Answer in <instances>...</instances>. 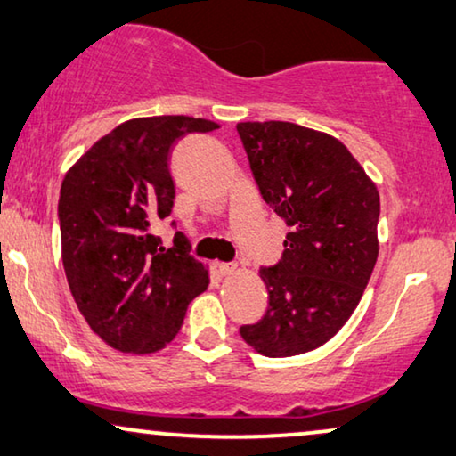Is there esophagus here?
<instances>
[{
  "instance_id": "obj_1",
  "label": "esophagus",
  "mask_w": 456,
  "mask_h": 456,
  "mask_svg": "<svg viewBox=\"0 0 456 456\" xmlns=\"http://www.w3.org/2000/svg\"><path fill=\"white\" fill-rule=\"evenodd\" d=\"M216 268H219V274H223V277H229V274L235 273L237 266L235 265H225V262H219Z\"/></svg>"
}]
</instances>
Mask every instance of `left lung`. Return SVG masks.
<instances>
[{"instance_id":"1","label":"left lung","mask_w":456,"mask_h":456,"mask_svg":"<svg viewBox=\"0 0 456 456\" xmlns=\"http://www.w3.org/2000/svg\"><path fill=\"white\" fill-rule=\"evenodd\" d=\"M265 202L289 233L283 260L262 268L265 318L241 326L266 357L318 349L343 329L378 260L380 196L341 140L291 121L237 124Z\"/></svg>"}]
</instances>
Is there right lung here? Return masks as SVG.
Listing matches in <instances>:
<instances>
[{
    "mask_svg": "<svg viewBox=\"0 0 456 456\" xmlns=\"http://www.w3.org/2000/svg\"><path fill=\"white\" fill-rule=\"evenodd\" d=\"M216 127L188 115L127 119L63 177L57 210L69 291L94 335L121 354L169 345L190 301L210 283L208 266L191 258L182 233L165 249L152 227L171 215L175 140Z\"/></svg>",
    "mask_w": 456,
    "mask_h": 456,
    "instance_id": "obj_1",
    "label": "right lung"
}]
</instances>
